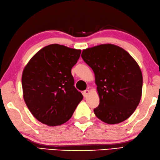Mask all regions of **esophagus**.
<instances>
[{
	"label": "esophagus",
	"instance_id": "esophagus-1",
	"mask_svg": "<svg viewBox=\"0 0 160 160\" xmlns=\"http://www.w3.org/2000/svg\"><path fill=\"white\" fill-rule=\"evenodd\" d=\"M88 93H89V90H84V91L83 92V97H84V98H86L87 96H88Z\"/></svg>",
	"mask_w": 160,
	"mask_h": 160
}]
</instances>
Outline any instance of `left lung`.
I'll return each instance as SVG.
<instances>
[{
	"label": "left lung",
	"mask_w": 160,
	"mask_h": 160,
	"mask_svg": "<svg viewBox=\"0 0 160 160\" xmlns=\"http://www.w3.org/2000/svg\"><path fill=\"white\" fill-rule=\"evenodd\" d=\"M81 57L95 74L99 97L95 116L107 124L127 120L142 94L143 77L137 62L125 50L111 44L84 49Z\"/></svg>",
	"instance_id": "1"
}]
</instances>
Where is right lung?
<instances>
[{"instance_id":"1","label":"right lung","mask_w":160,"mask_h":160,"mask_svg":"<svg viewBox=\"0 0 160 160\" xmlns=\"http://www.w3.org/2000/svg\"><path fill=\"white\" fill-rule=\"evenodd\" d=\"M81 50L58 44L40 49L22 74L24 101L36 119L49 126L70 119L83 95L74 87L71 70Z\"/></svg>"}]
</instances>
